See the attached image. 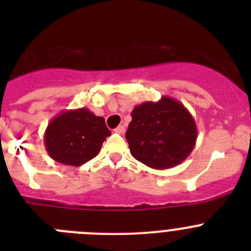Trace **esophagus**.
I'll list each match as a JSON object with an SVG mask.
<instances>
[{"mask_svg":"<svg viewBox=\"0 0 251 251\" xmlns=\"http://www.w3.org/2000/svg\"><path fill=\"white\" fill-rule=\"evenodd\" d=\"M114 132L118 133V134H123V133L126 132V127H124V126H118V127L114 129Z\"/></svg>","mask_w":251,"mask_h":251,"instance_id":"34e87169","label":"esophagus"}]
</instances>
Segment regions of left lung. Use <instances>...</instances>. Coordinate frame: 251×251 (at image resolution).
Here are the masks:
<instances>
[{
	"label": "left lung",
	"instance_id": "obj_1",
	"mask_svg": "<svg viewBox=\"0 0 251 251\" xmlns=\"http://www.w3.org/2000/svg\"><path fill=\"white\" fill-rule=\"evenodd\" d=\"M126 138L132 156L154 170L182 163L197 139L196 122L182 103L170 97L145 101L132 110Z\"/></svg>",
	"mask_w": 251,
	"mask_h": 251
}]
</instances>
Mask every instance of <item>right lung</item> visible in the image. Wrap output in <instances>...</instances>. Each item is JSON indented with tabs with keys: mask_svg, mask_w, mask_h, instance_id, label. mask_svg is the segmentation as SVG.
<instances>
[{
	"mask_svg": "<svg viewBox=\"0 0 251 251\" xmlns=\"http://www.w3.org/2000/svg\"><path fill=\"white\" fill-rule=\"evenodd\" d=\"M108 136L110 130L103 117H97L88 108H79L64 110L51 119L44 143L54 161L77 167L100 152Z\"/></svg>",
	"mask_w": 251,
	"mask_h": 251,
	"instance_id": "1",
	"label": "right lung"
}]
</instances>
